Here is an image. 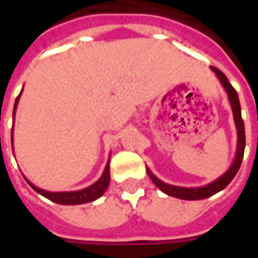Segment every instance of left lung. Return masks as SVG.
<instances>
[{"instance_id":"left-lung-1","label":"left lung","mask_w":258,"mask_h":258,"mask_svg":"<svg viewBox=\"0 0 258 258\" xmlns=\"http://www.w3.org/2000/svg\"><path fill=\"white\" fill-rule=\"evenodd\" d=\"M215 75L218 76L220 82L223 83L225 92L228 94V99H230V103L233 107L234 113V120H235V126H237V134H238V148H237V156H235V161L231 165V168L224 173L221 178H218L217 181H214L207 186L203 188H182V186H175V185H169V183L162 182L161 179H158L154 173L151 172L149 169H146V172L149 175V178L152 179V182L162 191V192L168 194L171 197L175 198H179V200H204V198H208L214 194L220 192L221 189H224L228 183L233 181V178L237 175L238 169H240V165L243 162L244 156V148H245V132H244V122L243 117H241V107H240V100H238V94L235 92L231 83L228 82V79L225 77L221 70H218L217 67L211 66Z\"/></svg>"}]
</instances>
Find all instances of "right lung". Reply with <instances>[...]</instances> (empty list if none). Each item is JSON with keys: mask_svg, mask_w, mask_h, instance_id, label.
Wrapping results in <instances>:
<instances>
[{"mask_svg": "<svg viewBox=\"0 0 258 258\" xmlns=\"http://www.w3.org/2000/svg\"><path fill=\"white\" fill-rule=\"evenodd\" d=\"M20 94H18L17 99H15L14 113H13V116L15 114V107H17V103H18ZM109 182H110V171H109V164H107L106 165V169H104L103 175H102V178H100L97 182H94L92 186H89V188H86V189L76 191V192H47L44 189H40V188L34 186L33 183H28L31 185V188H33L34 191H37L38 194H41L43 197L48 198V200L53 201V203L63 204V205H77V204L90 203V201L97 200L99 197H102L104 191H106V188L109 186Z\"/></svg>", "mask_w": 258, "mask_h": 258, "instance_id": "1", "label": "right lung"}]
</instances>
